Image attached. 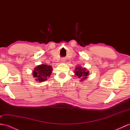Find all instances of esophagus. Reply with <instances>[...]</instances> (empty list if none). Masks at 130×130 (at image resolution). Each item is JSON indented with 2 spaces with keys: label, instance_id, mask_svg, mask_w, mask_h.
Masks as SVG:
<instances>
[{
  "label": "esophagus",
  "instance_id": "obj_1",
  "mask_svg": "<svg viewBox=\"0 0 130 130\" xmlns=\"http://www.w3.org/2000/svg\"><path fill=\"white\" fill-rule=\"evenodd\" d=\"M60 61H61V62H64L65 60H64V59H61L60 60Z\"/></svg>",
  "mask_w": 130,
  "mask_h": 130
}]
</instances>
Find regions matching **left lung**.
<instances>
[{
	"label": "left lung",
	"mask_w": 130,
	"mask_h": 130,
	"mask_svg": "<svg viewBox=\"0 0 130 130\" xmlns=\"http://www.w3.org/2000/svg\"><path fill=\"white\" fill-rule=\"evenodd\" d=\"M75 70L76 71H75V73L76 75L79 78H81V81H83L84 80V79H86L87 76L89 74L88 71H86V69L85 68L82 69V68L79 67V66L76 68Z\"/></svg>",
	"instance_id": "left-lung-1"
}]
</instances>
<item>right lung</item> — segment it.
I'll return each instance as SVG.
<instances>
[{
  "mask_svg": "<svg viewBox=\"0 0 130 130\" xmlns=\"http://www.w3.org/2000/svg\"><path fill=\"white\" fill-rule=\"evenodd\" d=\"M52 72V68L51 66L42 64L38 66L33 71V75L36 78V81L39 82L45 81L49 77Z\"/></svg>",
  "mask_w": 130,
  "mask_h": 130,
  "instance_id": "add662e5",
  "label": "right lung"
}]
</instances>
